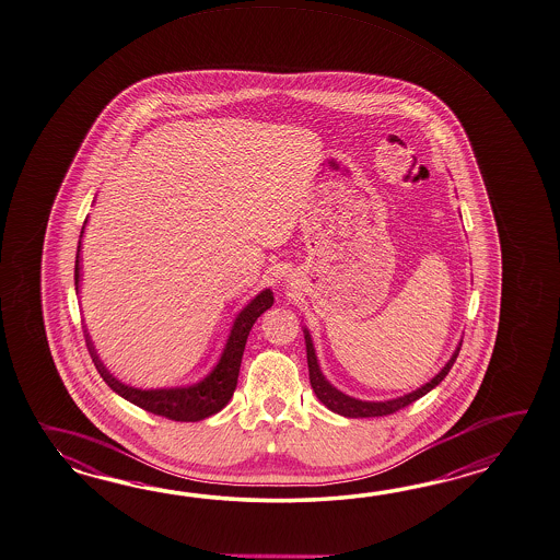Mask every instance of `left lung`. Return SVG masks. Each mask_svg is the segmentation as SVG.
<instances>
[{"mask_svg": "<svg viewBox=\"0 0 560 560\" xmlns=\"http://www.w3.org/2000/svg\"><path fill=\"white\" fill-rule=\"evenodd\" d=\"M305 334V346H307V365H310V382L315 396L319 398V401H324V406H327L329 410L336 411L339 416H346V418H377V416H389L394 411L401 410L406 406L413 404L416 399L422 398L428 392H432L444 377L447 372L452 370L454 361L460 353L462 341L458 343V348L454 351V355L450 358L444 370L435 375L432 382H428L425 386L418 387L416 392L406 394L401 398L389 399V401H361V399L349 398L346 394H341L339 389L331 386L324 377V373L319 370V363H317V355H315V349H313V341H311L310 331L303 329Z\"/></svg>", "mask_w": 560, "mask_h": 560, "instance_id": "8db88e82", "label": "left lung"}]
</instances>
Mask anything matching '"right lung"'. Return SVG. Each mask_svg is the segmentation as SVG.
Wrapping results in <instances>:
<instances>
[{
	"mask_svg": "<svg viewBox=\"0 0 560 560\" xmlns=\"http://www.w3.org/2000/svg\"><path fill=\"white\" fill-rule=\"evenodd\" d=\"M84 233V229H82ZM75 293H78V281H80V245L75 253L74 267ZM273 305V293L271 289H265L257 298L250 301L245 310L236 315L235 324L231 329V336L226 339L223 355L200 384L190 387H173V389H137V387L125 386L116 377H113L108 370L102 365L96 351L92 348V341L86 334V346L92 361L96 365L102 380L114 389L118 396L128 399L142 410L156 413L162 418H168L174 422H199L209 418L212 413L223 410L229 399L235 394L238 370L245 343L249 337L250 327L261 317V313Z\"/></svg>",
	"mask_w": 560,
	"mask_h": 560,
	"instance_id": "obj_1",
	"label": "right lung"
}]
</instances>
